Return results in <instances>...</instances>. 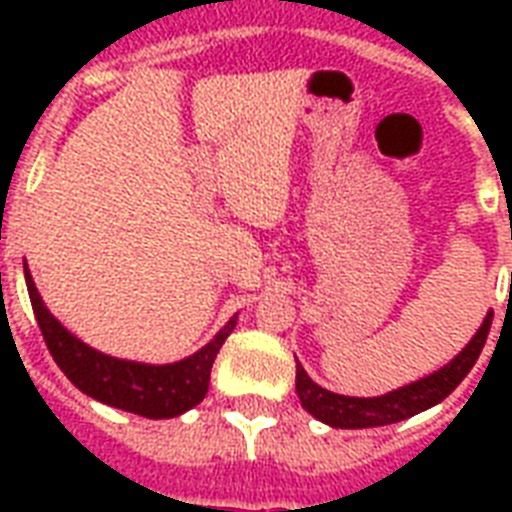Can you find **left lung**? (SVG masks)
<instances>
[{
    "instance_id": "1",
    "label": "left lung",
    "mask_w": 512,
    "mask_h": 512,
    "mask_svg": "<svg viewBox=\"0 0 512 512\" xmlns=\"http://www.w3.org/2000/svg\"><path fill=\"white\" fill-rule=\"evenodd\" d=\"M492 316V311L486 313L484 324L478 327L476 335L470 337L468 345L449 364H444L441 369L428 374V377L409 382L404 388L390 390L385 396L358 398L332 393V390L321 388L319 382H313L303 369V364L297 361L295 388L297 396H300V404H303L305 412L313 414L316 420L329 425V428H380V425L409 420L414 414L441 404L468 377V372L473 369L478 356H481V350H484L486 335H489V327H492Z\"/></svg>"
}]
</instances>
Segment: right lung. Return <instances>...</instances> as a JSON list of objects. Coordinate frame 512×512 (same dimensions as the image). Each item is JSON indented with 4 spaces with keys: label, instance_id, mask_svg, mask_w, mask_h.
<instances>
[{
    "label": "right lung",
    "instance_id": "obj_1",
    "mask_svg": "<svg viewBox=\"0 0 512 512\" xmlns=\"http://www.w3.org/2000/svg\"><path fill=\"white\" fill-rule=\"evenodd\" d=\"M23 273H26L28 297L34 305L36 324L42 329L44 342H47L55 364L60 366V372L66 374L82 393L100 404L140 414L148 420L180 417L199 401H204L217 350L223 348L225 337L236 327V316L228 319V324L193 356L175 361V364H140V361L106 356L71 335L47 311V305H44L42 295L36 292L34 279L28 273V265H23Z\"/></svg>",
    "mask_w": 512,
    "mask_h": 512
}]
</instances>
